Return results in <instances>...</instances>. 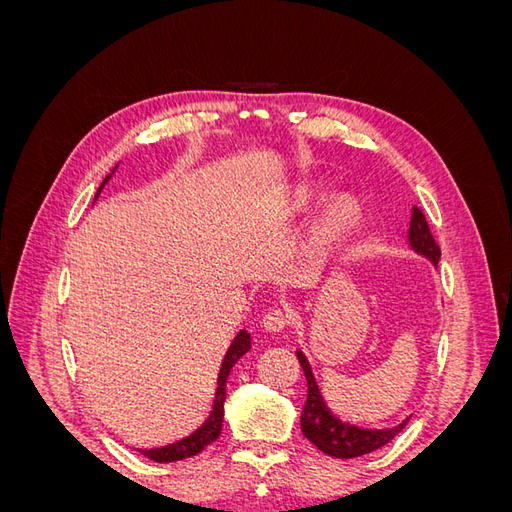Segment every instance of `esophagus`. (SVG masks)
Segmentation results:
<instances>
[{"instance_id":"1","label":"esophagus","mask_w":512,"mask_h":512,"mask_svg":"<svg viewBox=\"0 0 512 512\" xmlns=\"http://www.w3.org/2000/svg\"><path fill=\"white\" fill-rule=\"evenodd\" d=\"M288 322H290V318L282 307H273V309H269L265 316H262V327H265L271 333L284 331L288 327Z\"/></svg>"}]
</instances>
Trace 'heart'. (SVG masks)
I'll return each instance as SVG.
<instances>
[{
	"mask_svg": "<svg viewBox=\"0 0 512 512\" xmlns=\"http://www.w3.org/2000/svg\"><path fill=\"white\" fill-rule=\"evenodd\" d=\"M312 196H301L299 205L301 207H307L309 203H312ZM356 220V207L352 203H348V200H339V203H335L327 213H324L322 218V224H320V232L324 239H335L342 235V232H346Z\"/></svg>",
	"mask_w": 512,
	"mask_h": 512,
	"instance_id": "1",
	"label": "heart"
}]
</instances>
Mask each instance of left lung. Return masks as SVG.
<instances>
[{
    "label": "left lung",
    "mask_w": 512,
    "mask_h": 512,
    "mask_svg": "<svg viewBox=\"0 0 512 512\" xmlns=\"http://www.w3.org/2000/svg\"><path fill=\"white\" fill-rule=\"evenodd\" d=\"M408 239L414 252L423 254L438 267L440 245L436 243V239H433L425 215L418 207L412 209ZM297 356L307 380V401L301 414V431L303 436L314 446H318L322 453L337 459L361 457L371 451H378V448H382L384 444H389L397 433L408 425L410 418L401 421L397 427H389V429H365V427H356V425L339 421V418L329 410V406L324 404L307 356L301 350H297Z\"/></svg>",
    "instance_id": "left-lung-1"
}]
</instances>
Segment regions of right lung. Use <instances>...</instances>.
<instances>
[{
    "mask_svg": "<svg viewBox=\"0 0 512 512\" xmlns=\"http://www.w3.org/2000/svg\"><path fill=\"white\" fill-rule=\"evenodd\" d=\"M115 173V170H113ZM111 179V175H108L102 185L98 194L102 192L104 183ZM96 194V198H98ZM252 348V339H250V333L247 331H239L237 337L232 339V344L224 356L222 361V367H220V376H218V391H215V401H213V410L209 414L207 421L200 425L194 433H190L188 438H183L175 444H168V446H162V448H149V451H141L145 457L158 461V463H168V461H179V459H188V457H194L198 455L200 451H205V446H209L211 442H215L220 438L222 433V423H224V399H226V380L230 376V369L235 367V363L241 359V356L245 352H250Z\"/></svg>",
    "mask_w": 512,
    "mask_h": 512,
    "instance_id": "right-lung-1",
    "label": "right lung"
}]
</instances>
